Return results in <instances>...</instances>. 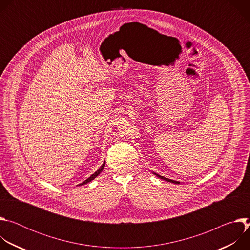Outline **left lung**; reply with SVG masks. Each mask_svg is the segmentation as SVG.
<instances>
[{"label":"left lung","mask_w":250,"mask_h":250,"mask_svg":"<svg viewBox=\"0 0 250 250\" xmlns=\"http://www.w3.org/2000/svg\"><path fill=\"white\" fill-rule=\"evenodd\" d=\"M157 177H159L160 179H163V180H165V181H167V182H171V183H174V184H179V182L178 181H174V180H171V179H168V178H165V177H163V176H160V175H158V174H156V173H154Z\"/></svg>","instance_id":"1"}]
</instances>
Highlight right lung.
Returning <instances> with one entry per match:
<instances>
[{"instance_id":"right-lung-1","label":"right lung","mask_w":250,"mask_h":250,"mask_svg":"<svg viewBox=\"0 0 250 250\" xmlns=\"http://www.w3.org/2000/svg\"><path fill=\"white\" fill-rule=\"evenodd\" d=\"M104 164H105V162H104V163H103V165L100 167V169H99V170H97V171H96V172H95L93 175H91V176L88 178L87 180H85V181H84L83 183H81L80 185H84V184H87V183L91 182L92 180H94L95 178H96V177H97V176H98V175H99V174H100V173L103 171V169H104Z\"/></svg>"}]
</instances>
